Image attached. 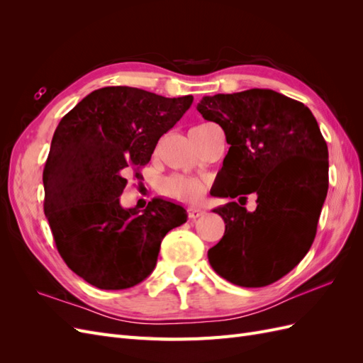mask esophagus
<instances>
[{
  "label": "esophagus",
  "mask_w": 363,
  "mask_h": 363,
  "mask_svg": "<svg viewBox=\"0 0 363 363\" xmlns=\"http://www.w3.org/2000/svg\"><path fill=\"white\" fill-rule=\"evenodd\" d=\"M188 213H189L191 219H196V218H200V216L204 215V211H203V208H199V207H191Z\"/></svg>",
  "instance_id": "1"
}]
</instances>
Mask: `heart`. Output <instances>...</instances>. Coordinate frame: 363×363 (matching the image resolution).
I'll return each instance as SVG.
<instances>
[{
    "mask_svg": "<svg viewBox=\"0 0 363 363\" xmlns=\"http://www.w3.org/2000/svg\"><path fill=\"white\" fill-rule=\"evenodd\" d=\"M159 189L160 194L169 200L186 204H199L207 192V183L201 179L191 177V175L172 174L162 180Z\"/></svg>",
    "mask_w": 363,
    "mask_h": 363,
    "instance_id": "1",
    "label": "heart"
}]
</instances>
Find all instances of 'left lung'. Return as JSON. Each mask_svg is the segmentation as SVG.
I'll list each match as a JSON object with an SVG mask.
<instances>
[{
    "label": "left lung",
    "instance_id": "1",
    "mask_svg": "<svg viewBox=\"0 0 363 363\" xmlns=\"http://www.w3.org/2000/svg\"><path fill=\"white\" fill-rule=\"evenodd\" d=\"M204 119L221 125L230 145L218 172V196L246 201L215 208L225 223L208 250L216 274L244 288H262L292 271L311 250L328 189V150L309 107L271 89L204 96Z\"/></svg>",
    "mask_w": 363,
    "mask_h": 363
}]
</instances>
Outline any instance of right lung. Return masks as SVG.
<instances>
[{
  "label": "right lung",
  "mask_w": 363,
  "mask_h": 363,
  "mask_svg": "<svg viewBox=\"0 0 363 363\" xmlns=\"http://www.w3.org/2000/svg\"><path fill=\"white\" fill-rule=\"evenodd\" d=\"M192 101L108 86L60 119L43 168V212L59 255L92 286L116 291L145 280L164 235L186 223L171 201L155 199L140 212L121 207L119 196Z\"/></svg>",
  "instance_id": "obj_1"
}]
</instances>
